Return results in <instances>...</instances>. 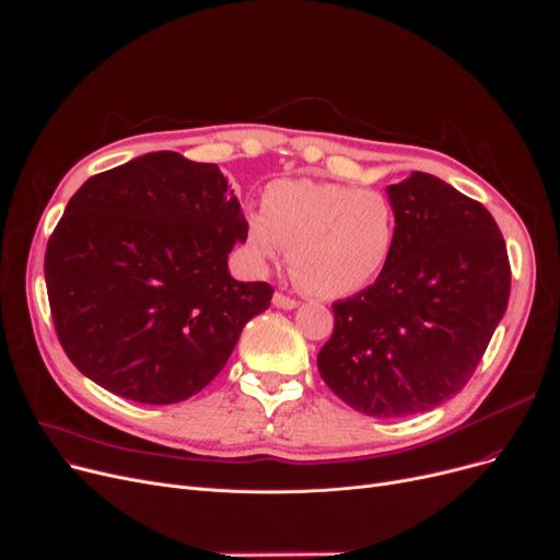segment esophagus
Here are the masks:
<instances>
[{"mask_svg":"<svg viewBox=\"0 0 560 560\" xmlns=\"http://www.w3.org/2000/svg\"><path fill=\"white\" fill-rule=\"evenodd\" d=\"M273 305H276V307H282V310H294V307L299 305V301H296V299H289V296H284V294H280V292H276V294H273Z\"/></svg>","mask_w":560,"mask_h":560,"instance_id":"34e87169","label":"esophagus"}]
</instances>
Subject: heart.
<instances>
[{
	"mask_svg": "<svg viewBox=\"0 0 560 560\" xmlns=\"http://www.w3.org/2000/svg\"><path fill=\"white\" fill-rule=\"evenodd\" d=\"M395 245V211L378 190L332 182L282 178L264 190V213L245 218V248L259 264L284 248L307 294L342 299L384 271Z\"/></svg>",
	"mask_w": 560,
	"mask_h": 560,
	"instance_id": "b5f03b06",
	"label": "heart"
}]
</instances>
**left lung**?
<instances>
[{
  "label": "left lung",
  "mask_w": 560,
  "mask_h": 560,
  "mask_svg": "<svg viewBox=\"0 0 560 560\" xmlns=\"http://www.w3.org/2000/svg\"><path fill=\"white\" fill-rule=\"evenodd\" d=\"M395 245L374 284L335 301L317 355L326 386L355 411L405 418L457 395L505 315L510 261L491 213L441 178L388 186Z\"/></svg>",
  "instance_id": "obj_1"
}]
</instances>
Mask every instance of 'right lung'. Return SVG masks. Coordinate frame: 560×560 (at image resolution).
<instances>
[{
    "mask_svg": "<svg viewBox=\"0 0 560 560\" xmlns=\"http://www.w3.org/2000/svg\"><path fill=\"white\" fill-rule=\"evenodd\" d=\"M243 241L241 205L213 163L155 151L86 178L46 250L66 355L142 405L197 395L273 296L268 282L230 276Z\"/></svg>",
    "mask_w": 560,
    "mask_h": 560,
    "instance_id": "right-lung-1",
    "label": "right lung"
}]
</instances>
